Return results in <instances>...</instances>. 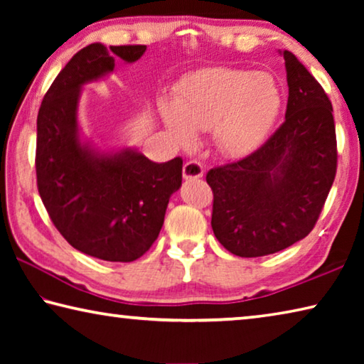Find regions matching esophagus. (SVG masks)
<instances>
[{
    "label": "esophagus",
    "mask_w": 364,
    "mask_h": 364,
    "mask_svg": "<svg viewBox=\"0 0 364 364\" xmlns=\"http://www.w3.org/2000/svg\"><path fill=\"white\" fill-rule=\"evenodd\" d=\"M204 175V165L199 160H189L183 167V176L184 180H197Z\"/></svg>",
    "instance_id": "esophagus-1"
}]
</instances>
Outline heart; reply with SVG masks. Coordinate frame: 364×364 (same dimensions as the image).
I'll use <instances>...</instances> for the list:
<instances>
[{"label": "heart", "instance_id": "b5f03b06", "mask_svg": "<svg viewBox=\"0 0 364 364\" xmlns=\"http://www.w3.org/2000/svg\"><path fill=\"white\" fill-rule=\"evenodd\" d=\"M279 109V93L268 77L228 67L202 69L180 85L176 102L164 101L160 114L168 132L183 144L196 132L213 128L221 151L241 156L268 133Z\"/></svg>", "mask_w": 364, "mask_h": 364}]
</instances>
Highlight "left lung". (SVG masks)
Returning a JSON list of instances; mask_svg holds the SVG:
<instances>
[{"instance_id": "8db88e82", "label": "left lung", "mask_w": 364, "mask_h": 364, "mask_svg": "<svg viewBox=\"0 0 364 364\" xmlns=\"http://www.w3.org/2000/svg\"><path fill=\"white\" fill-rule=\"evenodd\" d=\"M282 56L286 120L257 151L205 176L213 193V234L237 257L274 254L308 236L336 178L332 104L291 51Z\"/></svg>"}]
</instances>
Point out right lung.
<instances>
[{
    "instance_id": "1",
    "label": "right lung",
    "mask_w": 364,
    "mask_h": 364,
    "mask_svg": "<svg viewBox=\"0 0 364 364\" xmlns=\"http://www.w3.org/2000/svg\"><path fill=\"white\" fill-rule=\"evenodd\" d=\"M144 45H88L49 86L36 119V186L53 225L72 247L106 262L143 257L164 225L170 196L181 186L183 159L156 164L134 151L100 154L80 143L82 85L134 63Z\"/></svg>"
}]
</instances>
